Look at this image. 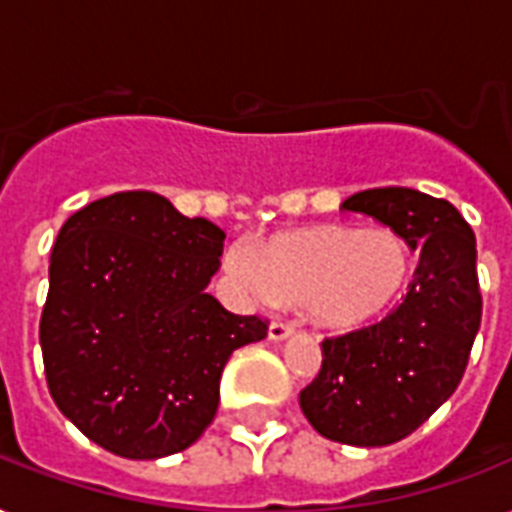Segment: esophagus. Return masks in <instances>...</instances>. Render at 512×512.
I'll use <instances>...</instances> for the list:
<instances>
[{
  "instance_id": "esophagus-1",
  "label": "esophagus",
  "mask_w": 512,
  "mask_h": 512,
  "mask_svg": "<svg viewBox=\"0 0 512 512\" xmlns=\"http://www.w3.org/2000/svg\"><path fill=\"white\" fill-rule=\"evenodd\" d=\"M292 332H295V327H292L289 321H271V327H268V337H271V340H276V342L287 340Z\"/></svg>"
}]
</instances>
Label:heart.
<instances>
[{
	"label": "heart",
	"instance_id": "obj_1",
	"mask_svg": "<svg viewBox=\"0 0 512 512\" xmlns=\"http://www.w3.org/2000/svg\"><path fill=\"white\" fill-rule=\"evenodd\" d=\"M223 265L244 295L263 305L303 303L305 316L329 332L388 316L412 276V255L396 231L353 225L273 233L257 249L233 244Z\"/></svg>",
	"mask_w": 512,
	"mask_h": 512
}]
</instances>
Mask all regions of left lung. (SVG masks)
Segmentation results:
<instances>
[{
	"instance_id": "left-lung-1",
	"label": "left lung",
	"mask_w": 512,
	"mask_h": 512,
	"mask_svg": "<svg viewBox=\"0 0 512 512\" xmlns=\"http://www.w3.org/2000/svg\"><path fill=\"white\" fill-rule=\"evenodd\" d=\"M342 209L388 225L420 249V263L385 319L321 342L300 409L329 441L388 446L420 428L465 374L484 308L476 233L446 199L398 185L353 193Z\"/></svg>"
}]
</instances>
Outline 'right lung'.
Returning <instances> with one entry per match:
<instances>
[{"mask_svg": "<svg viewBox=\"0 0 512 512\" xmlns=\"http://www.w3.org/2000/svg\"><path fill=\"white\" fill-rule=\"evenodd\" d=\"M225 233L151 191H122L68 217L50 255L39 321L47 388L106 452L159 460L215 420L220 374L268 321L207 295Z\"/></svg>", "mask_w": 512, "mask_h": 512, "instance_id": "obj_1", "label": "right lung"}]
</instances>
